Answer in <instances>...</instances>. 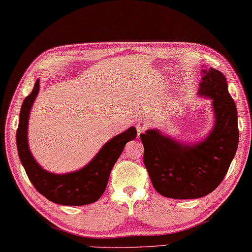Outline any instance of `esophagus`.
Segmentation results:
<instances>
[{"label": "esophagus", "mask_w": 252, "mask_h": 252, "mask_svg": "<svg viewBox=\"0 0 252 252\" xmlns=\"http://www.w3.org/2000/svg\"><path fill=\"white\" fill-rule=\"evenodd\" d=\"M136 128H137V132H138V135H140L141 132H143L145 131L147 128H148V123L146 122V121H140V122H138L137 123V125H136Z\"/></svg>", "instance_id": "esophagus-1"}]
</instances>
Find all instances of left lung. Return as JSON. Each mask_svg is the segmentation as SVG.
<instances>
[{"label":"left lung","mask_w":252,"mask_h":252,"mask_svg":"<svg viewBox=\"0 0 252 252\" xmlns=\"http://www.w3.org/2000/svg\"><path fill=\"white\" fill-rule=\"evenodd\" d=\"M198 94L213 100L215 125L199 145L185 146L157 129L140 133L143 163L156 190L172 199H197L222 183L238 147L237 109L223 73L210 67Z\"/></svg>","instance_id":"8db88e82"}]
</instances>
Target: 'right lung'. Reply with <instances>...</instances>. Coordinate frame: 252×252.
<instances>
[{
    "label": "right lung",
    "instance_id": "obj_1",
    "mask_svg": "<svg viewBox=\"0 0 252 252\" xmlns=\"http://www.w3.org/2000/svg\"><path fill=\"white\" fill-rule=\"evenodd\" d=\"M39 92V80L32 91L25 97L19 114L16 131L18 156L30 182L50 201L63 205H85L94 203L103 194L110 174L128 141L137 136L135 127L120 133L104 145L88 165L78 172L54 175L40 167L29 151L27 126L30 109Z\"/></svg>",
    "mask_w": 252,
    "mask_h": 252
}]
</instances>
